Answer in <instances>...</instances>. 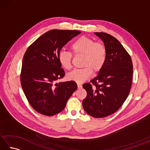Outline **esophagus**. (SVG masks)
Listing matches in <instances>:
<instances>
[{"instance_id": "34e87169", "label": "esophagus", "mask_w": 150, "mask_h": 150, "mask_svg": "<svg viewBox=\"0 0 150 150\" xmlns=\"http://www.w3.org/2000/svg\"><path fill=\"white\" fill-rule=\"evenodd\" d=\"M77 87H78V88H81L82 86V85L81 84H77Z\"/></svg>"}]
</instances>
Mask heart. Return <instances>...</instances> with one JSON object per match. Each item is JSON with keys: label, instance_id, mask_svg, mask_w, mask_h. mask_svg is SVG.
<instances>
[{"label": "heart", "instance_id": "heart-1", "mask_svg": "<svg viewBox=\"0 0 150 150\" xmlns=\"http://www.w3.org/2000/svg\"><path fill=\"white\" fill-rule=\"evenodd\" d=\"M71 49L75 55H83L82 66L84 68L75 69L67 75L69 81L82 83L90 77L93 69L98 71L104 66L106 60V50L103 44L95 42L91 38L85 36L79 37L71 45ZM59 61L64 68L69 69L71 67L72 55L66 51L59 53Z\"/></svg>", "mask_w": 150, "mask_h": 150}]
</instances>
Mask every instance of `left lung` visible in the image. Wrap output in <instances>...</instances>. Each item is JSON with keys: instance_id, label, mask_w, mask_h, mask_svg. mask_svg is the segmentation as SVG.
<instances>
[{"instance_id": "8db88e82", "label": "left lung", "mask_w": 150, "mask_h": 150, "mask_svg": "<svg viewBox=\"0 0 150 150\" xmlns=\"http://www.w3.org/2000/svg\"><path fill=\"white\" fill-rule=\"evenodd\" d=\"M94 33L104 42L106 60L97 77L82 86L87 92L82 106L90 115L103 118L116 112L128 97L133 64L131 57L116 38L106 33Z\"/></svg>"}]
</instances>
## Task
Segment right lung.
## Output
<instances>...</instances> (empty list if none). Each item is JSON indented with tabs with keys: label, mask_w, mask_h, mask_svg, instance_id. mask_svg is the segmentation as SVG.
<instances>
[{
	"label": "right lung",
	"mask_w": 150,
	"mask_h": 150,
	"mask_svg": "<svg viewBox=\"0 0 150 150\" xmlns=\"http://www.w3.org/2000/svg\"><path fill=\"white\" fill-rule=\"evenodd\" d=\"M81 32L52 30L28 47L22 60L21 82L29 103L37 112L53 116L62 111L73 92L74 81L55 83L65 75L59 53L65 44Z\"/></svg>",
	"instance_id": "1"
}]
</instances>
